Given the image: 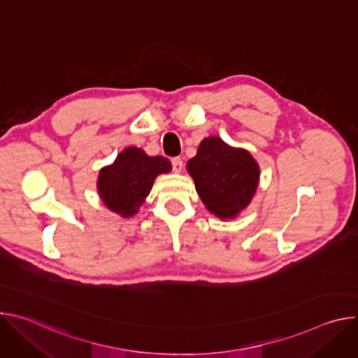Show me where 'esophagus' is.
<instances>
[{
    "label": "esophagus",
    "mask_w": 358,
    "mask_h": 358,
    "mask_svg": "<svg viewBox=\"0 0 358 358\" xmlns=\"http://www.w3.org/2000/svg\"><path fill=\"white\" fill-rule=\"evenodd\" d=\"M171 164H173V170L176 173H181V170H182V160L180 157L171 159Z\"/></svg>",
    "instance_id": "esophagus-1"
}]
</instances>
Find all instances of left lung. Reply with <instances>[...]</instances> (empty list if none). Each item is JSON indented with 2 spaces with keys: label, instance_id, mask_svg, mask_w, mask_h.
Returning <instances> with one entry per match:
<instances>
[{
  "label": "left lung",
  "instance_id": "8db88e82",
  "mask_svg": "<svg viewBox=\"0 0 358 358\" xmlns=\"http://www.w3.org/2000/svg\"><path fill=\"white\" fill-rule=\"evenodd\" d=\"M187 170L201 201L221 220H232L245 210L259 182V166L249 151L234 148L215 136L199 143Z\"/></svg>",
  "mask_w": 358,
  "mask_h": 358
}]
</instances>
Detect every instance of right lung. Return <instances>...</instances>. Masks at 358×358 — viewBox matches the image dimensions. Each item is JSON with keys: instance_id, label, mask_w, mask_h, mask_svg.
Instances as JSON below:
<instances>
[{"instance_id": "add662e5", "label": "right lung", "mask_w": 358, "mask_h": 358, "mask_svg": "<svg viewBox=\"0 0 358 358\" xmlns=\"http://www.w3.org/2000/svg\"><path fill=\"white\" fill-rule=\"evenodd\" d=\"M170 171L166 157H150L141 148L127 147L112 166L100 170L97 191L109 210L129 218L138 211L156 177Z\"/></svg>"}]
</instances>
